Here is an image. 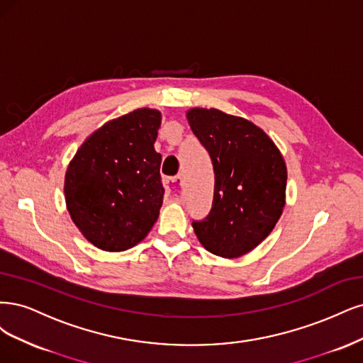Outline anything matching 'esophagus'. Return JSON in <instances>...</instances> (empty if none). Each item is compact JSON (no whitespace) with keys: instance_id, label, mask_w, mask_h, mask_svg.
Listing matches in <instances>:
<instances>
[{"instance_id":"1","label":"esophagus","mask_w":363,"mask_h":363,"mask_svg":"<svg viewBox=\"0 0 363 363\" xmlns=\"http://www.w3.org/2000/svg\"><path fill=\"white\" fill-rule=\"evenodd\" d=\"M166 189L170 193L173 201H179L182 194V178L181 177H172L164 179Z\"/></svg>"}]
</instances>
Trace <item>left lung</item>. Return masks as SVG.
<instances>
[{
    "label": "left lung",
    "instance_id": "left-lung-1",
    "mask_svg": "<svg viewBox=\"0 0 363 363\" xmlns=\"http://www.w3.org/2000/svg\"><path fill=\"white\" fill-rule=\"evenodd\" d=\"M191 131L213 161V208L193 220L203 247L221 258H238L261 244L282 216L286 166L261 128L216 108L186 113Z\"/></svg>",
    "mask_w": 363,
    "mask_h": 363
}]
</instances>
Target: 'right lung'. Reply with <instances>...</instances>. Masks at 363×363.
<instances>
[{"label":"right lung","instance_id":"1","mask_svg":"<svg viewBox=\"0 0 363 363\" xmlns=\"http://www.w3.org/2000/svg\"><path fill=\"white\" fill-rule=\"evenodd\" d=\"M161 113L135 110L101 126L77 150L65 178L67 211L101 250L123 252L158 218L164 186L154 143Z\"/></svg>","mask_w":363,"mask_h":363}]
</instances>
